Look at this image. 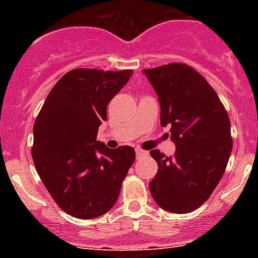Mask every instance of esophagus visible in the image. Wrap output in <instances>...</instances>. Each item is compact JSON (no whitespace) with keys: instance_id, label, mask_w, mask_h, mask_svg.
Here are the masks:
<instances>
[{"instance_id":"1","label":"esophagus","mask_w":258,"mask_h":258,"mask_svg":"<svg viewBox=\"0 0 258 258\" xmlns=\"http://www.w3.org/2000/svg\"><path fill=\"white\" fill-rule=\"evenodd\" d=\"M147 155H148L147 151L142 150V148H136V156H137V158H139V157H144V156H147Z\"/></svg>"}]
</instances>
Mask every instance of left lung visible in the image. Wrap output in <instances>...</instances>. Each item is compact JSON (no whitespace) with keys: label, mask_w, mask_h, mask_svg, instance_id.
<instances>
[{"label":"left lung","mask_w":258,"mask_h":258,"mask_svg":"<svg viewBox=\"0 0 258 258\" xmlns=\"http://www.w3.org/2000/svg\"><path fill=\"white\" fill-rule=\"evenodd\" d=\"M158 96L161 126H170L173 157L151 150L158 171L150 182L156 204L172 213L199 209L215 191L232 151L228 114L196 70L170 63L144 70Z\"/></svg>","instance_id":"left-lung-1"}]
</instances>
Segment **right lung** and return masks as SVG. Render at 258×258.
I'll return each instance as SVG.
<instances>
[{
  "label": "right lung",
  "instance_id": "1",
  "mask_svg": "<svg viewBox=\"0 0 258 258\" xmlns=\"http://www.w3.org/2000/svg\"><path fill=\"white\" fill-rule=\"evenodd\" d=\"M131 75V70L67 72L33 124L36 170L59 209L74 217L90 220L112 209L136 157L131 146L108 148L96 141L107 105Z\"/></svg>",
  "mask_w": 258,
  "mask_h": 258
}]
</instances>
